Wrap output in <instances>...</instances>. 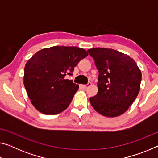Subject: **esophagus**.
Wrapping results in <instances>:
<instances>
[{"mask_svg":"<svg viewBox=\"0 0 158 158\" xmlns=\"http://www.w3.org/2000/svg\"><path fill=\"white\" fill-rule=\"evenodd\" d=\"M90 85H91V83H90V82H89V83H88L87 84L81 85V87H82L83 89H86L87 88H89V86H90Z\"/></svg>","mask_w":158,"mask_h":158,"instance_id":"esophagus-1","label":"esophagus"}]
</instances>
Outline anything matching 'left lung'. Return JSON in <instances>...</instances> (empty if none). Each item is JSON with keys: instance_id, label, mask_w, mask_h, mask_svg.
Returning <instances> with one entry per match:
<instances>
[{"instance_id": "left-lung-1", "label": "left lung", "mask_w": 158, "mask_h": 158, "mask_svg": "<svg viewBox=\"0 0 158 158\" xmlns=\"http://www.w3.org/2000/svg\"><path fill=\"white\" fill-rule=\"evenodd\" d=\"M99 72L98 94L90 98L93 109L106 117L126 111L140 90L141 73L132 58L116 50L93 48L88 50Z\"/></svg>"}]
</instances>
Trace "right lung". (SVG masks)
<instances>
[{
    "mask_svg": "<svg viewBox=\"0 0 158 158\" xmlns=\"http://www.w3.org/2000/svg\"><path fill=\"white\" fill-rule=\"evenodd\" d=\"M89 55L77 47L55 46L43 49L28 60L23 84L31 103L47 115L59 114L68 107L79 85L65 79Z\"/></svg>",
    "mask_w": 158,
    "mask_h": 158,
    "instance_id": "right-lung-1",
    "label": "right lung"
}]
</instances>
